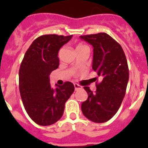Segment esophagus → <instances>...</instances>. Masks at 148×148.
<instances>
[{
    "label": "esophagus",
    "mask_w": 148,
    "mask_h": 148,
    "mask_svg": "<svg viewBox=\"0 0 148 148\" xmlns=\"http://www.w3.org/2000/svg\"><path fill=\"white\" fill-rule=\"evenodd\" d=\"M74 88H75V90H79V89H81L82 88V87H81V85H79V84H74Z\"/></svg>",
    "instance_id": "obj_1"
}]
</instances>
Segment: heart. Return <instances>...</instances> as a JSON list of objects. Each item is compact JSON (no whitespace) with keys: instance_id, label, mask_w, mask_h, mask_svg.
I'll list each match as a JSON object with an SVG mask.
<instances>
[{"instance_id":"obj_1","label":"heart","mask_w":148,"mask_h":148,"mask_svg":"<svg viewBox=\"0 0 148 148\" xmlns=\"http://www.w3.org/2000/svg\"><path fill=\"white\" fill-rule=\"evenodd\" d=\"M87 47V46H85V45H78L77 46V48H81V47Z\"/></svg>"}]
</instances>
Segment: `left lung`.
Instances as JSON below:
<instances>
[{
  "label": "left lung",
  "mask_w": 148,
  "mask_h": 148,
  "mask_svg": "<svg viewBox=\"0 0 148 148\" xmlns=\"http://www.w3.org/2000/svg\"><path fill=\"white\" fill-rule=\"evenodd\" d=\"M94 47L93 70L101 77L93 92L84 87L88 95L81 104L83 114L95 123L111 119L119 109L125 96L129 79L126 56L121 46L106 33L81 36Z\"/></svg>",
  "instance_id": "1"
}]
</instances>
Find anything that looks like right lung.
Wrapping results in <instances>:
<instances>
[{
	"instance_id": "add662e5",
	"label": "right lung",
	"mask_w": 148,
	"mask_h": 148,
	"mask_svg": "<svg viewBox=\"0 0 148 148\" xmlns=\"http://www.w3.org/2000/svg\"><path fill=\"white\" fill-rule=\"evenodd\" d=\"M72 36L45 34L34 40L19 70V90L27 114L36 124L48 126L60 119L65 102L74 91L67 81L53 89L49 75L59 66L58 51Z\"/></svg>"
}]
</instances>
